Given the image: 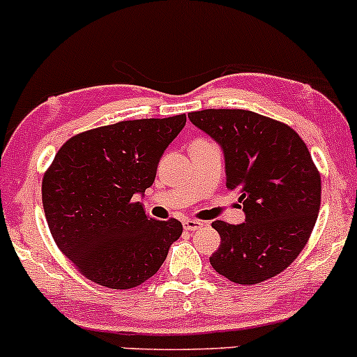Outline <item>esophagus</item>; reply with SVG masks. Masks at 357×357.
I'll use <instances>...</instances> for the list:
<instances>
[{
	"instance_id": "34e87169",
	"label": "esophagus",
	"mask_w": 357,
	"mask_h": 357,
	"mask_svg": "<svg viewBox=\"0 0 357 357\" xmlns=\"http://www.w3.org/2000/svg\"><path fill=\"white\" fill-rule=\"evenodd\" d=\"M184 230L186 231H195V230H199V228L203 227V221H198V220H186L184 221Z\"/></svg>"
}]
</instances>
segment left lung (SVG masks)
<instances>
[{"instance_id": "obj_1", "label": "left lung", "mask_w": 357, "mask_h": 357, "mask_svg": "<svg viewBox=\"0 0 357 357\" xmlns=\"http://www.w3.org/2000/svg\"><path fill=\"white\" fill-rule=\"evenodd\" d=\"M190 121L218 142L228 190L240 191L245 221H213L220 248L211 267L241 285L275 277L298 257L321 208V174L289 126L252 110L206 109Z\"/></svg>"}]
</instances>
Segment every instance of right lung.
<instances>
[{
    "mask_svg": "<svg viewBox=\"0 0 357 357\" xmlns=\"http://www.w3.org/2000/svg\"><path fill=\"white\" fill-rule=\"evenodd\" d=\"M186 116L122 121L68 139L43 176L53 240L77 268L109 289H132L161 268L181 221L153 220L136 195L153 186Z\"/></svg>",
    "mask_w": 357,
    "mask_h": 357,
    "instance_id": "right-lung-1",
    "label": "right lung"
}]
</instances>
